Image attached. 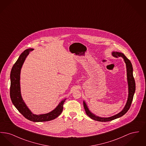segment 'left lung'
<instances>
[{
  "instance_id": "obj_1",
  "label": "left lung",
  "mask_w": 146,
  "mask_h": 146,
  "mask_svg": "<svg viewBox=\"0 0 146 146\" xmlns=\"http://www.w3.org/2000/svg\"><path fill=\"white\" fill-rule=\"evenodd\" d=\"M111 55L114 57H121L125 62L126 64V74H127V81L128 84V97L127 100L126 101V103L125 104V107L123 109V110L120 111L119 113L113 115L111 117L104 118V117H100L96 115L94 113H92L89 110L88 106L85 102L83 101V105L84 109L86 114L92 119L101 121V122H106V121H109L113 120H114L115 119L120 118L124 115L125 113L128 111L129 110L131 104L132 103V100L133 95L135 92L136 89V85H135V79L133 76V68H132V64L130 62V61L125 56L123 53L119 52L117 51H113L111 52Z\"/></svg>"
}]
</instances>
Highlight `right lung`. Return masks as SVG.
<instances>
[{
    "instance_id": "1",
    "label": "right lung",
    "mask_w": 146,
    "mask_h": 146,
    "mask_svg": "<svg viewBox=\"0 0 146 146\" xmlns=\"http://www.w3.org/2000/svg\"><path fill=\"white\" fill-rule=\"evenodd\" d=\"M33 50H25L19 56L12 68L10 74V97L14 106L26 119L34 122L47 121L55 119L61 114L63 111V105L66 98L62 100L54 110L46 114L36 115L28 108L21 96L20 74L22 67L26 57Z\"/></svg>"
}]
</instances>
